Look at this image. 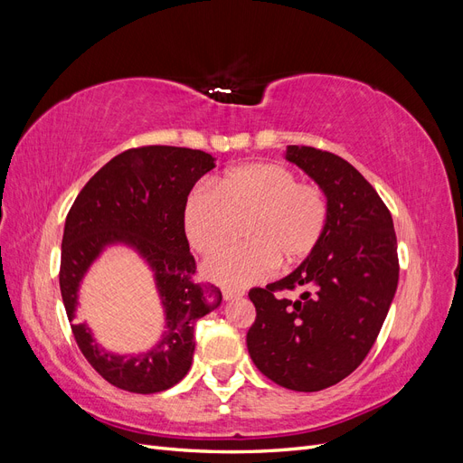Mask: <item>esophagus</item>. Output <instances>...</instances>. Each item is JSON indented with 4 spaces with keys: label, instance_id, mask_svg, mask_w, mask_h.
<instances>
[{
    "label": "esophagus",
    "instance_id": "esophagus-1",
    "mask_svg": "<svg viewBox=\"0 0 463 463\" xmlns=\"http://www.w3.org/2000/svg\"><path fill=\"white\" fill-rule=\"evenodd\" d=\"M222 296L226 301H233V299H241L243 298V291H235V289H223Z\"/></svg>",
    "mask_w": 463,
    "mask_h": 463
}]
</instances>
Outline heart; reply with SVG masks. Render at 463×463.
<instances>
[{
    "label": "heart",
    "mask_w": 463,
    "mask_h": 463,
    "mask_svg": "<svg viewBox=\"0 0 463 463\" xmlns=\"http://www.w3.org/2000/svg\"><path fill=\"white\" fill-rule=\"evenodd\" d=\"M243 245L204 262L208 279L230 288L260 282L274 266H293L309 257L328 222L325 193L299 184L296 172L278 162L233 167L214 179V191L197 189L184 208V230L199 255L228 241L232 222L243 220Z\"/></svg>",
    "instance_id": "obj_1"
}]
</instances>
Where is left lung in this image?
I'll use <instances>...</instances> for the list:
<instances>
[{"mask_svg":"<svg viewBox=\"0 0 463 463\" xmlns=\"http://www.w3.org/2000/svg\"><path fill=\"white\" fill-rule=\"evenodd\" d=\"M284 156L325 193L328 222L296 270L249 291L257 318L247 349L272 383L318 392L352 374L373 347L396 296L398 241L386 204L352 164L298 145ZM296 287L304 288L296 302L273 298Z\"/></svg>","mask_w":463,"mask_h":463,"instance_id":"8db88e82","label":"left lung"}]
</instances>
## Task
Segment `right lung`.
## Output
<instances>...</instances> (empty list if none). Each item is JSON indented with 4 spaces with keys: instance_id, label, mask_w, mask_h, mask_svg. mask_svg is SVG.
<instances>
[{
    "instance_id": "1",
    "label": "right lung",
    "mask_w": 463,
    "mask_h": 463,
    "mask_svg": "<svg viewBox=\"0 0 463 463\" xmlns=\"http://www.w3.org/2000/svg\"><path fill=\"white\" fill-rule=\"evenodd\" d=\"M216 167L213 154L179 146H143L118 154L82 187L65 218L60 288L77 345L109 384L154 394L187 374L194 325L222 303L214 286L191 282L194 259L184 230V208L194 184ZM123 244L151 269L165 311L159 342L146 353L119 356L95 342L76 320L78 289L109 246Z\"/></svg>"
}]
</instances>
